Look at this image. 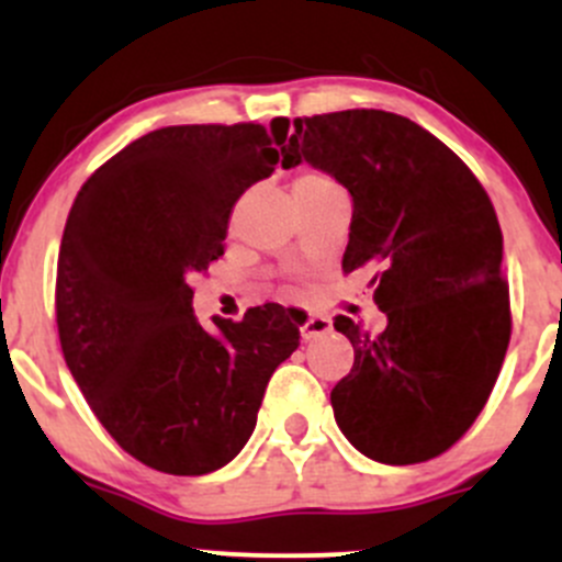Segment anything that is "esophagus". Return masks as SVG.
I'll return each mask as SVG.
<instances>
[{
  "mask_svg": "<svg viewBox=\"0 0 562 562\" xmlns=\"http://www.w3.org/2000/svg\"><path fill=\"white\" fill-rule=\"evenodd\" d=\"M328 331H331V321L326 315H307V321L302 323V339L323 337Z\"/></svg>",
  "mask_w": 562,
  "mask_h": 562,
  "instance_id": "obj_1",
  "label": "esophagus"
}]
</instances>
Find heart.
<instances>
[{"label": "heart", "mask_w": 562, "mask_h": 562, "mask_svg": "<svg viewBox=\"0 0 562 562\" xmlns=\"http://www.w3.org/2000/svg\"><path fill=\"white\" fill-rule=\"evenodd\" d=\"M310 179H323V176H317V173H310V176H302V179H299V181H310Z\"/></svg>", "instance_id": "b5f03b06"}]
</instances>
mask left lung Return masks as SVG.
Instances as JSON below:
<instances>
[{"instance_id": "1", "label": "left lung", "mask_w": 562, "mask_h": 562, "mask_svg": "<svg viewBox=\"0 0 562 562\" xmlns=\"http://www.w3.org/2000/svg\"><path fill=\"white\" fill-rule=\"evenodd\" d=\"M282 168L310 162L353 198L345 274L370 266L389 317L370 337L350 317L353 370L331 391L334 418L364 457L416 464L475 422L512 339L503 234L473 171L405 116L372 108L271 119Z\"/></svg>"}]
</instances>
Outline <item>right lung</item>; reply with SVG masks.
<instances>
[{
	"label": "right lung",
	"instance_id": "1",
	"mask_svg": "<svg viewBox=\"0 0 562 562\" xmlns=\"http://www.w3.org/2000/svg\"><path fill=\"white\" fill-rule=\"evenodd\" d=\"M263 124H176L87 179L56 263L61 353L89 407L138 462L220 470L245 449L269 378L299 348L280 304L239 323L192 315L190 280L225 252L234 203L274 173Z\"/></svg>",
	"mask_w": 562,
	"mask_h": 562
}]
</instances>
